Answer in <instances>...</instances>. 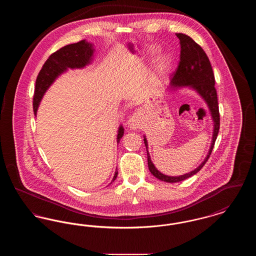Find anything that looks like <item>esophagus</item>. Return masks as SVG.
<instances>
[{
	"instance_id": "34e87169",
	"label": "esophagus",
	"mask_w": 256,
	"mask_h": 256,
	"mask_svg": "<svg viewBox=\"0 0 256 256\" xmlns=\"http://www.w3.org/2000/svg\"><path fill=\"white\" fill-rule=\"evenodd\" d=\"M128 126L132 130H138L141 126V116L139 113H134L128 120Z\"/></svg>"
}]
</instances>
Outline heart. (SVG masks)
<instances>
[{"label":"heart","instance_id":"heart-1","mask_svg":"<svg viewBox=\"0 0 256 256\" xmlns=\"http://www.w3.org/2000/svg\"><path fill=\"white\" fill-rule=\"evenodd\" d=\"M159 49L158 47H152L148 50V54L150 56H154L156 54H158ZM170 65V58L168 54H164L162 56L158 61V65H156V72L158 76H161L165 73Z\"/></svg>","mask_w":256,"mask_h":256}]
</instances>
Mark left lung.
<instances>
[{"instance_id": "1", "label": "left lung", "mask_w": 256, "mask_h": 256, "mask_svg": "<svg viewBox=\"0 0 256 256\" xmlns=\"http://www.w3.org/2000/svg\"><path fill=\"white\" fill-rule=\"evenodd\" d=\"M180 39V60L176 71L174 73V76L170 80L172 88L178 87H190L196 91V93L202 98L210 111L214 128L212 135V143L207 154L206 158L202 162V164L196 167L195 170H191L178 176H170L160 172L150 160V156L148 150V141L146 136H144V143L148 154V166L150 172L160 180L165 182H180L196 174L200 170L209 158L212 150L215 145V141L219 134L220 113L218 106V97L215 88V76L211 67V63L202 48L196 44L195 41L188 36L183 34H176Z\"/></svg>"}]
</instances>
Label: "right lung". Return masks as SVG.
I'll return each instance as SVG.
<instances>
[{"instance_id": "obj_1", "label": "right lung", "mask_w": 256, "mask_h": 256, "mask_svg": "<svg viewBox=\"0 0 256 256\" xmlns=\"http://www.w3.org/2000/svg\"><path fill=\"white\" fill-rule=\"evenodd\" d=\"M93 44L82 40L78 43L70 44L62 47L52 54L44 63L42 69L37 76L36 82V90L34 96V112L36 116L39 104L44 96L45 92L61 74L70 69H80L90 64L93 56ZM124 135V128L120 126L117 134V143L120 142ZM118 172H115L112 182L117 178Z\"/></svg>"}]
</instances>
